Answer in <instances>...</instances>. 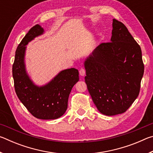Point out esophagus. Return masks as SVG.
Returning a JSON list of instances; mask_svg holds the SVG:
<instances>
[{"label": "esophagus", "instance_id": "1", "mask_svg": "<svg viewBox=\"0 0 153 153\" xmlns=\"http://www.w3.org/2000/svg\"><path fill=\"white\" fill-rule=\"evenodd\" d=\"M85 74H86V70L84 68H81L79 70V75L81 76H84Z\"/></svg>", "mask_w": 153, "mask_h": 153}]
</instances>
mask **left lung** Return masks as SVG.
Segmentation results:
<instances>
[{
    "mask_svg": "<svg viewBox=\"0 0 153 153\" xmlns=\"http://www.w3.org/2000/svg\"><path fill=\"white\" fill-rule=\"evenodd\" d=\"M84 65L88 90L103 115L126 112L138 97L144 74L142 51L121 22L113 19L111 42L98 45Z\"/></svg>",
    "mask_w": 153,
    "mask_h": 153,
    "instance_id": "obj_1",
    "label": "left lung"
}]
</instances>
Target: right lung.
<instances>
[{
  "instance_id": "obj_1",
  "label": "right lung",
  "mask_w": 153,
  "mask_h": 153,
  "mask_svg": "<svg viewBox=\"0 0 153 153\" xmlns=\"http://www.w3.org/2000/svg\"><path fill=\"white\" fill-rule=\"evenodd\" d=\"M44 33V28L37 24L23 38L15 52L13 77L18 98L33 116L40 120H56L65 113L71 90L79 81V72L75 68L66 69L42 86L33 82L27 71L25 52L29 42Z\"/></svg>"
}]
</instances>
